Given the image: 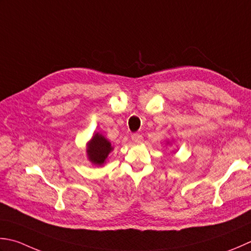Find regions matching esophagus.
<instances>
[{
    "label": "esophagus",
    "mask_w": 251,
    "mask_h": 251,
    "mask_svg": "<svg viewBox=\"0 0 251 251\" xmlns=\"http://www.w3.org/2000/svg\"><path fill=\"white\" fill-rule=\"evenodd\" d=\"M131 140L134 144H140V142L144 140V137H142L140 134H132L131 135Z\"/></svg>",
    "instance_id": "esophagus-1"
}]
</instances>
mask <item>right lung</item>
I'll use <instances>...</instances> for the list:
<instances>
[{"label":"right lung","instance_id":"obj_1","mask_svg":"<svg viewBox=\"0 0 251 251\" xmlns=\"http://www.w3.org/2000/svg\"><path fill=\"white\" fill-rule=\"evenodd\" d=\"M112 150V146L104 137L96 134L88 145V156L92 163L102 165Z\"/></svg>","mask_w":251,"mask_h":251}]
</instances>
